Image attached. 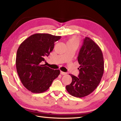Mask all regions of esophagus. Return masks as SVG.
<instances>
[{
	"label": "esophagus",
	"mask_w": 121,
	"mask_h": 121,
	"mask_svg": "<svg viewBox=\"0 0 121 121\" xmlns=\"http://www.w3.org/2000/svg\"><path fill=\"white\" fill-rule=\"evenodd\" d=\"M60 74L61 75H66L67 73H65V72H63L62 71H61L60 72Z\"/></svg>",
	"instance_id": "34e87169"
}]
</instances>
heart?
Here are the masks:
<instances>
[{
	"instance_id": "obj_1",
	"label": "heart",
	"mask_w": 121,
	"mask_h": 121,
	"mask_svg": "<svg viewBox=\"0 0 121 121\" xmlns=\"http://www.w3.org/2000/svg\"><path fill=\"white\" fill-rule=\"evenodd\" d=\"M79 44V40L76 37H71L69 38L67 41V44H76L78 45Z\"/></svg>"
}]
</instances>
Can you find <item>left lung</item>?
Here are the masks:
<instances>
[{"mask_svg": "<svg viewBox=\"0 0 121 121\" xmlns=\"http://www.w3.org/2000/svg\"><path fill=\"white\" fill-rule=\"evenodd\" d=\"M77 59L79 74L78 77L71 75L72 82L66 89L72 96L81 98L91 94L99 86L104 71V62L99 47L88 37L84 39Z\"/></svg>", "mask_w": 121, "mask_h": 121, "instance_id": "8db88e82", "label": "left lung"}]
</instances>
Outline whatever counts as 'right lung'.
I'll use <instances>...</instances> for the list:
<instances>
[{
  "mask_svg": "<svg viewBox=\"0 0 121 121\" xmlns=\"http://www.w3.org/2000/svg\"><path fill=\"white\" fill-rule=\"evenodd\" d=\"M61 36L36 33L26 39L17 51V72L22 85L29 91L41 93L47 90L60 74L59 69H52L42 64L54 49L55 42Z\"/></svg>",
  "mask_w": 121,
  "mask_h": 121,
  "instance_id": "add662e5",
  "label": "right lung"
}]
</instances>
